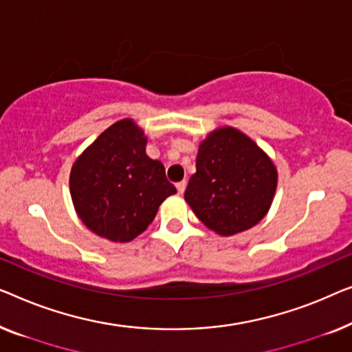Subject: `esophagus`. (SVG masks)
Segmentation results:
<instances>
[{
  "label": "esophagus",
  "mask_w": 352,
  "mask_h": 352,
  "mask_svg": "<svg viewBox=\"0 0 352 352\" xmlns=\"http://www.w3.org/2000/svg\"><path fill=\"white\" fill-rule=\"evenodd\" d=\"M185 188H186V182H185V180L178 182V183H177V191H178V195H183V192H185Z\"/></svg>",
  "instance_id": "obj_1"
}]
</instances>
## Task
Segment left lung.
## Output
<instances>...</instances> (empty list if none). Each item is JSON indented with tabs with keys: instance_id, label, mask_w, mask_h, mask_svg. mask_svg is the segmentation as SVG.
Segmentation results:
<instances>
[{
	"instance_id": "1",
	"label": "left lung",
	"mask_w": 352,
	"mask_h": 352,
	"mask_svg": "<svg viewBox=\"0 0 352 352\" xmlns=\"http://www.w3.org/2000/svg\"><path fill=\"white\" fill-rule=\"evenodd\" d=\"M276 167L244 133L223 127L199 145L185 199L197 219L221 236L255 226L268 212Z\"/></svg>"
}]
</instances>
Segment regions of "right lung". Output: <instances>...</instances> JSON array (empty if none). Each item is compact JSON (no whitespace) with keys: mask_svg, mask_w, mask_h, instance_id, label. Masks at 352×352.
Returning a JSON list of instances; mask_svg holds the SVG:
<instances>
[{"mask_svg":"<svg viewBox=\"0 0 352 352\" xmlns=\"http://www.w3.org/2000/svg\"><path fill=\"white\" fill-rule=\"evenodd\" d=\"M146 138L131 120L108 127L73 164L70 192L82 223L96 234L129 242L155 220L177 188L161 161L148 157Z\"/></svg>","mask_w":352,"mask_h":352,"instance_id":"add662e5","label":"right lung"}]
</instances>
